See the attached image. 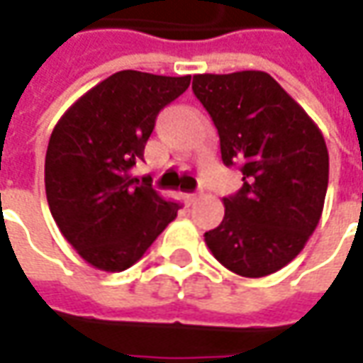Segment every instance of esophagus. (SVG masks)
Segmentation results:
<instances>
[{"label":"esophagus","instance_id":"1","mask_svg":"<svg viewBox=\"0 0 363 363\" xmlns=\"http://www.w3.org/2000/svg\"><path fill=\"white\" fill-rule=\"evenodd\" d=\"M199 196H201V193H189L186 194V203H189V205H193V203L199 201Z\"/></svg>","mask_w":363,"mask_h":363}]
</instances>
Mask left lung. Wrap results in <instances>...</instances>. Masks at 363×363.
<instances>
[{
	"instance_id": "left-lung-1",
	"label": "left lung",
	"mask_w": 363,
	"mask_h": 363,
	"mask_svg": "<svg viewBox=\"0 0 363 363\" xmlns=\"http://www.w3.org/2000/svg\"><path fill=\"white\" fill-rule=\"evenodd\" d=\"M193 92L217 126L220 158L243 186L205 233L215 259L241 277L285 267L318 227L328 193V146L303 108L265 72L196 74Z\"/></svg>"
}]
</instances>
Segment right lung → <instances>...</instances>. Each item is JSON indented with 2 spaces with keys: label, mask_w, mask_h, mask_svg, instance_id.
Wrapping results in <instances>:
<instances>
[{
  "label": "right lung",
  "mask_w": 363,
  "mask_h": 363,
  "mask_svg": "<svg viewBox=\"0 0 363 363\" xmlns=\"http://www.w3.org/2000/svg\"><path fill=\"white\" fill-rule=\"evenodd\" d=\"M191 76L122 69L76 100L45 152V196L62 235L102 271L134 265L181 205L164 201L130 170L144 157L158 112L189 88Z\"/></svg>",
  "instance_id": "add662e5"
}]
</instances>
